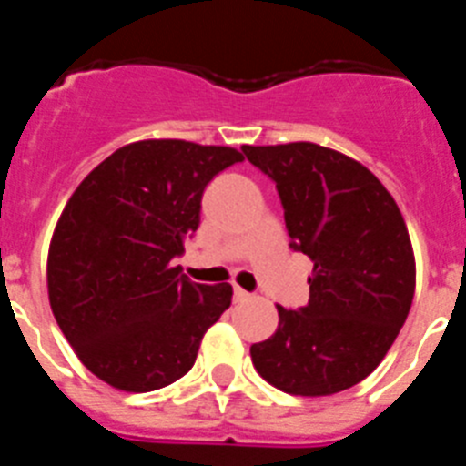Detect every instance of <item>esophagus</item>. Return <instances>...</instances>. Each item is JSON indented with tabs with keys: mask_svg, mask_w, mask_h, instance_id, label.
<instances>
[{
	"mask_svg": "<svg viewBox=\"0 0 466 466\" xmlns=\"http://www.w3.org/2000/svg\"><path fill=\"white\" fill-rule=\"evenodd\" d=\"M233 299H236L238 303H245V300L252 299V294H249V291H245V289H240V287H236V289H233Z\"/></svg>",
	"mask_w": 466,
	"mask_h": 466,
	"instance_id": "esophagus-1",
	"label": "esophagus"
}]
</instances>
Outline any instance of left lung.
<instances>
[{
  "instance_id": "obj_1",
  "label": "left lung",
  "mask_w": 466,
  "mask_h": 466,
  "mask_svg": "<svg viewBox=\"0 0 466 466\" xmlns=\"http://www.w3.org/2000/svg\"><path fill=\"white\" fill-rule=\"evenodd\" d=\"M275 182L291 247L310 257L306 308L278 306V331L252 345L263 380L294 397H329L376 371L415 294L401 209L360 160L312 142L242 147Z\"/></svg>"
}]
</instances>
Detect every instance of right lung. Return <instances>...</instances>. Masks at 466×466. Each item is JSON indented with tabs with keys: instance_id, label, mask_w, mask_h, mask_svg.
<instances>
[{
	"instance_id": "add662e5",
	"label": "right lung",
	"mask_w": 466,
	"mask_h": 466,
	"mask_svg": "<svg viewBox=\"0 0 466 466\" xmlns=\"http://www.w3.org/2000/svg\"><path fill=\"white\" fill-rule=\"evenodd\" d=\"M240 160L233 147L142 139L102 160L65 205L48 300L81 364L106 385L151 392L187 376L230 306L228 282H188L172 258L200 224L205 187Z\"/></svg>"
}]
</instances>
